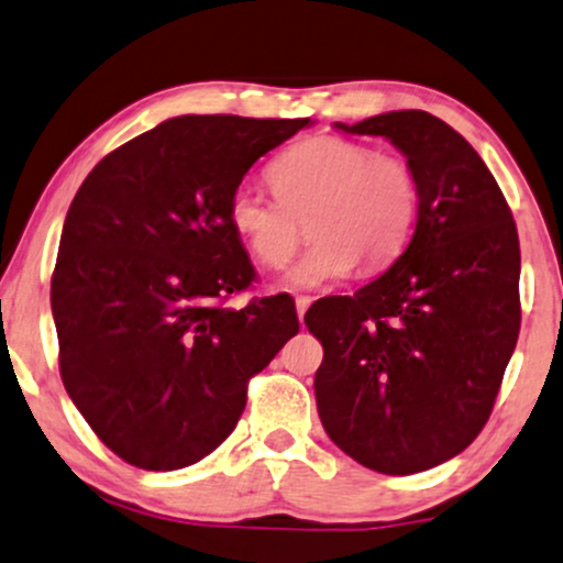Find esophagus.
<instances>
[{
    "label": "esophagus",
    "instance_id": "1",
    "mask_svg": "<svg viewBox=\"0 0 563 563\" xmlns=\"http://www.w3.org/2000/svg\"><path fill=\"white\" fill-rule=\"evenodd\" d=\"M311 306V298L309 296H298L296 298V311H298V319L303 321V313H306V309H309Z\"/></svg>",
    "mask_w": 563,
    "mask_h": 563
}]
</instances>
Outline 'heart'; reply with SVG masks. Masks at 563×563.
<instances>
[{
  "label": "heart",
  "mask_w": 563,
  "mask_h": 563,
  "mask_svg": "<svg viewBox=\"0 0 563 563\" xmlns=\"http://www.w3.org/2000/svg\"><path fill=\"white\" fill-rule=\"evenodd\" d=\"M275 198L242 183L229 198V223L267 267L286 265L301 242L309 250L286 273L290 288H321L360 262L378 269L404 250L417 219L419 187L407 159L376 154L363 141L311 136L286 148L267 169Z\"/></svg>",
  "instance_id": "heart-1"
}]
</instances>
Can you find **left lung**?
<instances>
[{
  "label": "left lung",
  "instance_id": "left-lung-1",
  "mask_svg": "<svg viewBox=\"0 0 563 563\" xmlns=\"http://www.w3.org/2000/svg\"><path fill=\"white\" fill-rule=\"evenodd\" d=\"M336 129L391 141L419 206L384 275L306 311L324 347L313 391L336 448L407 476L466 451L492 415L520 334V242L497 179L440 118L394 110Z\"/></svg>",
  "mask_w": 563,
  "mask_h": 563
}]
</instances>
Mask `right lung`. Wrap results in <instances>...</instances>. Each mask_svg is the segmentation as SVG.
<instances>
[{
  "mask_svg": "<svg viewBox=\"0 0 563 563\" xmlns=\"http://www.w3.org/2000/svg\"><path fill=\"white\" fill-rule=\"evenodd\" d=\"M311 120L179 115L89 172L66 213L51 309L66 394L118 459L185 468L213 453L246 384L298 332L290 296L223 306L254 267L229 198Z\"/></svg>",
  "mask_w": 563,
  "mask_h": 563,
  "instance_id": "obj_1",
  "label": "right lung"
}]
</instances>
